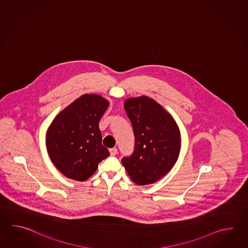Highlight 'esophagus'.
Listing matches in <instances>:
<instances>
[{"label":"esophagus","instance_id":"1","mask_svg":"<svg viewBox=\"0 0 248 248\" xmlns=\"http://www.w3.org/2000/svg\"><path fill=\"white\" fill-rule=\"evenodd\" d=\"M109 151H110V153H111V156H115V155L117 154V153H118V150H117V148H111Z\"/></svg>","mask_w":248,"mask_h":248}]
</instances>
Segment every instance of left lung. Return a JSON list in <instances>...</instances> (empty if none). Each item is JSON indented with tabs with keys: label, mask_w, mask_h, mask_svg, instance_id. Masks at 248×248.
<instances>
[{
	"label": "left lung",
	"mask_w": 248,
	"mask_h": 248,
	"mask_svg": "<svg viewBox=\"0 0 248 248\" xmlns=\"http://www.w3.org/2000/svg\"><path fill=\"white\" fill-rule=\"evenodd\" d=\"M135 135V150L122 162L137 185L153 184L174 167L179 156L181 135L174 118L156 101L142 95L124 103Z\"/></svg>",
	"instance_id": "left-lung-1"
}]
</instances>
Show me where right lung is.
Here are the masks:
<instances>
[{
  "instance_id": "1",
  "label": "right lung",
  "mask_w": 248,
  "mask_h": 248,
  "mask_svg": "<svg viewBox=\"0 0 248 248\" xmlns=\"http://www.w3.org/2000/svg\"><path fill=\"white\" fill-rule=\"evenodd\" d=\"M109 102L85 94L60 111L47 128L48 156L67 178L84 182L110 153L102 144L99 122Z\"/></svg>"
}]
</instances>
